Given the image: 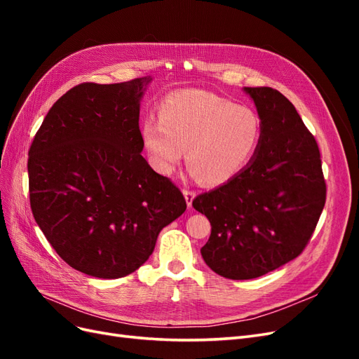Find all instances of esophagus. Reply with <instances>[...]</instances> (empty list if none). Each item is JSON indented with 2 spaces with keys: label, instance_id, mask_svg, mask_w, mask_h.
Instances as JSON below:
<instances>
[{
  "label": "esophagus",
  "instance_id": "1",
  "mask_svg": "<svg viewBox=\"0 0 359 359\" xmlns=\"http://www.w3.org/2000/svg\"><path fill=\"white\" fill-rule=\"evenodd\" d=\"M182 193H184V196H186V201H187L189 208H191L193 199L196 198V191H193V190H190V189H184V190H182Z\"/></svg>",
  "mask_w": 359,
  "mask_h": 359
}]
</instances>
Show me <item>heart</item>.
Listing matches in <instances>:
<instances>
[{
    "label": "heart",
    "mask_w": 359,
    "mask_h": 359,
    "mask_svg": "<svg viewBox=\"0 0 359 359\" xmlns=\"http://www.w3.org/2000/svg\"><path fill=\"white\" fill-rule=\"evenodd\" d=\"M153 166L175 169L186 151L190 172L205 186H222L240 173L255 156L260 139L257 115L212 93H170L158 104V119L140 127Z\"/></svg>",
    "instance_id": "heart-1"
}]
</instances>
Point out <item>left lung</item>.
Instances as JSON below:
<instances>
[{
  "mask_svg": "<svg viewBox=\"0 0 359 359\" xmlns=\"http://www.w3.org/2000/svg\"><path fill=\"white\" fill-rule=\"evenodd\" d=\"M260 118L252 161L193 201L211 223L201 253L214 273L250 280L298 257L316 229L327 184L316 139L280 91L245 86Z\"/></svg>",
  "mask_w": 359,
  "mask_h": 359,
  "instance_id": "8db88e82",
  "label": "left lung"
}]
</instances>
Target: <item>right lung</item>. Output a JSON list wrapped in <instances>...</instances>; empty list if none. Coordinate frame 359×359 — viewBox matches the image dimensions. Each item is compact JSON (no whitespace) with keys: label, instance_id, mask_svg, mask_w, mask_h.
Returning a JSON list of instances; mask_svg holds the SVG:
<instances>
[{"label":"right lung","instance_id":"obj_1","mask_svg":"<svg viewBox=\"0 0 359 359\" xmlns=\"http://www.w3.org/2000/svg\"><path fill=\"white\" fill-rule=\"evenodd\" d=\"M149 81L76 85L29 147L32 215L58 256L83 274L135 273L163 227L187 208L181 190L140 154L139 107Z\"/></svg>","mask_w":359,"mask_h":359}]
</instances>
